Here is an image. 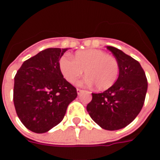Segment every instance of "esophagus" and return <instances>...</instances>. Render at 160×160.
<instances>
[{
    "mask_svg": "<svg viewBox=\"0 0 160 160\" xmlns=\"http://www.w3.org/2000/svg\"><path fill=\"white\" fill-rule=\"evenodd\" d=\"M84 90H81V89H80V88H77V93H78V95H80L81 92H83Z\"/></svg>",
    "mask_w": 160,
    "mask_h": 160,
    "instance_id": "obj_1",
    "label": "esophagus"
}]
</instances>
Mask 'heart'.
Listing matches in <instances>:
<instances>
[{
    "label": "heart",
    "mask_w": 160,
    "mask_h": 160,
    "mask_svg": "<svg viewBox=\"0 0 160 160\" xmlns=\"http://www.w3.org/2000/svg\"><path fill=\"white\" fill-rule=\"evenodd\" d=\"M60 70L70 83L75 82L84 73L88 74L84 83L93 85L98 90H106L118 80L119 65L117 59L100 49H87L71 56H62L59 62Z\"/></svg>",
    "instance_id": "1"
}]
</instances>
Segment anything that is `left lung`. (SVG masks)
Returning a JSON list of instances; mask_svg holds the SVG:
<instances>
[{"mask_svg":"<svg viewBox=\"0 0 160 160\" xmlns=\"http://www.w3.org/2000/svg\"><path fill=\"white\" fill-rule=\"evenodd\" d=\"M119 65V76L113 86L101 93H92L87 110L92 119L106 130L126 127L136 118L144 104L148 80L141 64L120 49L106 47Z\"/></svg>","mask_w":160,"mask_h":160,"instance_id":"1","label":"left lung"}]
</instances>
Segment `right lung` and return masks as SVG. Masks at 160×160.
I'll list each match as a JSON object with an SVG mask.
<instances>
[{
	"mask_svg": "<svg viewBox=\"0 0 160 160\" xmlns=\"http://www.w3.org/2000/svg\"><path fill=\"white\" fill-rule=\"evenodd\" d=\"M68 49L49 48L23 62L14 77L13 103L26 128L42 134L62 121L68 104L77 97L59 61Z\"/></svg>",
	"mask_w": 160,
	"mask_h": 160,
	"instance_id": "right-lung-1",
	"label": "right lung"
}]
</instances>
